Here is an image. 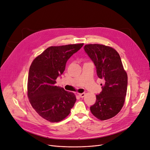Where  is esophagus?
I'll use <instances>...</instances> for the list:
<instances>
[{
    "mask_svg": "<svg viewBox=\"0 0 150 150\" xmlns=\"http://www.w3.org/2000/svg\"><path fill=\"white\" fill-rule=\"evenodd\" d=\"M85 95H86V93H85L79 94V96L81 98H84V97L85 96Z\"/></svg>",
    "mask_w": 150,
    "mask_h": 150,
    "instance_id": "obj_1",
    "label": "esophagus"
}]
</instances>
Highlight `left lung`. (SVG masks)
<instances>
[{
  "label": "left lung",
  "mask_w": 150,
  "mask_h": 150,
  "mask_svg": "<svg viewBox=\"0 0 150 150\" xmlns=\"http://www.w3.org/2000/svg\"><path fill=\"white\" fill-rule=\"evenodd\" d=\"M84 49L96 68L99 78L104 80L102 91L90 107L92 114L100 120L115 116L123 106L126 96L128 76L119 54L102 44H87Z\"/></svg>",
  "instance_id": "left-lung-1"
}]
</instances>
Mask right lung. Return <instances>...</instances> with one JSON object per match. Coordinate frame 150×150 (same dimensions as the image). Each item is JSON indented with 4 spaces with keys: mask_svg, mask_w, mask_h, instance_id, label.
I'll use <instances>...</instances> for the list:
<instances>
[{
    "mask_svg": "<svg viewBox=\"0 0 150 150\" xmlns=\"http://www.w3.org/2000/svg\"><path fill=\"white\" fill-rule=\"evenodd\" d=\"M84 44L51 46L36 57L29 68L28 95L32 106L50 122H59L69 115L76 98L74 93L56 86L67 60Z\"/></svg>",
    "mask_w": 150,
    "mask_h": 150,
    "instance_id": "1",
    "label": "right lung"
}]
</instances>
